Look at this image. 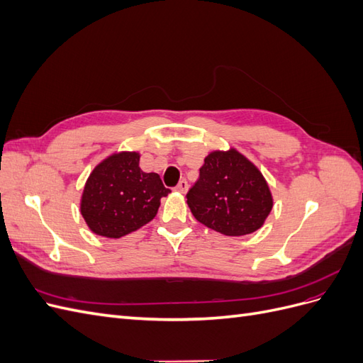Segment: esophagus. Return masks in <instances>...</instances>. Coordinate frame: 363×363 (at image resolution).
<instances>
[{
  "label": "esophagus",
  "instance_id": "esophagus-1",
  "mask_svg": "<svg viewBox=\"0 0 363 363\" xmlns=\"http://www.w3.org/2000/svg\"><path fill=\"white\" fill-rule=\"evenodd\" d=\"M188 189H189V184L186 180H180V183L175 186V191L180 192V194H186V192H188Z\"/></svg>",
  "mask_w": 363,
  "mask_h": 363
}]
</instances>
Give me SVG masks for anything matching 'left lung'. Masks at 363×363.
Returning a JSON list of instances; mask_svg holds the SVG:
<instances>
[{
	"label": "left lung",
	"mask_w": 363,
	"mask_h": 363,
	"mask_svg": "<svg viewBox=\"0 0 363 363\" xmlns=\"http://www.w3.org/2000/svg\"><path fill=\"white\" fill-rule=\"evenodd\" d=\"M186 196L196 221L225 236L255 233L274 206L263 174L235 147L208 152Z\"/></svg>",
	"instance_id": "left-lung-1"
}]
</instances>
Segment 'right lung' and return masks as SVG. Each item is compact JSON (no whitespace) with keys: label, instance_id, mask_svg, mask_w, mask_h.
I'll list each match as a JSON object with an SVG mask.
<instances>
[{"label":"right lung","instance_id":"obj_1","mask_svg":"<svg viewBox=\"0 0 363 363\" xmlns=\"http://www.w3.org/2000/svg\"><path fill=\"white\" fill-rule=\"evenodd\" d=\"M139 151H115L87 177L80 199L86 225L98 236L119 239L157 215L160 199L171 194L160 175L144 172Z\"/></svg>","mask_w":363,"mask_h":363}]
</instances>
